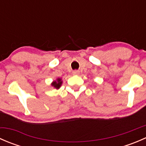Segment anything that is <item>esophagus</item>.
I'll use <instances>...</instances> for the list:
<instances>
[{"mask_svg":"<svg viewBox=\"0 0 146 146\" xmlns=\"http://www.w3.org/2000/svg\"><path fill=\"white\" fill-rule=\"evenodd\" d=\"M79 73H80L79 70H73V75H79Z\"/></svg>","mask_w":146,"mask_h":146,"instance_id":"34e87169","label":"esophagus"}]
</instances>
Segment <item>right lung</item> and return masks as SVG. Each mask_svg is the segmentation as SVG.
Returning a JSON list of instances; mask_svg holds the SVG:
<instances>
[{"instance_id": "1", "label": "right lung", "mask_w": 146, "mask_h": 146, "mask_svg": "<svg viewBox=\"0 0 146 146\" xmlns=\"http://www.w3.org/2000/svg\"><path fill=\"white\" fill-rule=\"evenodd\" d=\"M61 84H62V80H61V79L57 78L56 80H55V81H54L51 83V85H52L54 88H55L56 89H59Z\"/></svg>"}]
</instances>
